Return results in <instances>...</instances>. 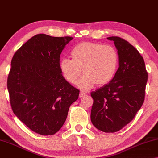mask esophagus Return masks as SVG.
<instances>
[{"instance_id": "34e87169", "label": "esophagus", "mask_w": 158, "mask_h": 158, "mask_svg": "<svg viewBox=\"0 0 158 158\" xmlns=\"http://www.w3.org/2000/svg\"><path fill=\"white\" fill-rule=\"evenodd\" d=\"M85 94H86V92H83V91H81V92H80V94H79L80 98L83 97V96H84Z\"/></svg>"}]
</instances>
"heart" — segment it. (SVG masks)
Instances as JSON below:
<instances>
[{"label": "heart", "instance_id": "heart-1", "mask_svg": "<svg viewBox=\"0 0 158 158\" xmlns=\"http://www.w3.org/2000/svg\"><path fill=\"white\" fill-rule=\"evenodd\" d=\"M72 59L63 58L60 69L69 83L76 84L82 73L84 75L77 82L82 89H89L95 84L103 86L114 77L118 64L117 50L110 45L94 42H82L71 50Z\"/></svg>", "mask_w": 158, "mask_h": 158}]
</instances>
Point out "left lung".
I'll return each mask as SVG.
<instances>
[{"mask_svg":"<svg viewBox=\"0 0 158 158\" xmlns=\"http://www.w3.org/2000/svg\"><path fill=\"white\" fill-rule=\"evenodd\" d=\"M117 49L119 67L109 83L91 93V121L104 132H115L135 118L144 101L148 73L143 58L128 41L110 37Z\"/></svg>","mask_w":158,"mask_h":158,"instance_id":"obj_1","label":"left lung"}]
</instances>
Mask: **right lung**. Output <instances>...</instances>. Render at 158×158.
I'll return each instance as SVG.
<instances>
[{"label": "right lung", "instance_id": "1", "mask_svg": "<svg viewBox=\"0 0 158 158\" xmlns=\"http://www.w3.org/2000/svg\"><path fill=\"white\" fill-rule=\"evenodd\" d=\"M71 37L38 34L14 55L7 77L12 111L33 132L52 135L62 128L80 91L60 69V57Z\"/></svg>", "mask_w": 158, "mask_h": 158}]
</instances>
